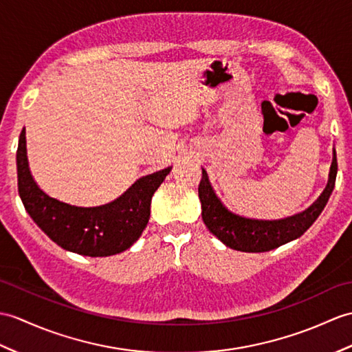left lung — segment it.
<instances>
[{
    "mask_svg": "<svg viewBox=\"0 0 352 352\" xmlns=\"http://www.w3.org/2000/svg\"><path fill=\"white\" fill-rule=\"evenodd\" d=\"M338 174L336 151H333L329 183L322 195L303 213L280 220L248 219L228 210L210 184L207 170L202 169V178L198 187L202 220L206 226L228 248L240 252H268L282 244L303 235L322 213L334 189Z\"/></svg>",
    "mask_w": 352,
    "mask_h": 352,
    "instance_id": "left-lung-1",
    "label": "left lung"
}]
</instances>
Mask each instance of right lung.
<instances>
[{"instance_id":"obj_1","label":"right lung","mask_w":352,"mask_h":352,"mask_svg":"<svg viewBox=\"0 0 352 352\" xmlns=\"http://www.w3.org/2000/svg\"><path fill=\"white\" fill-rule=\"evenodd\" d=\"M18 190L31 219L65 250L85 256L124 252L141 236L150 219L151 198L170 168L139 178L120 198L100 207H76L45 193L31 175L25 130L16 153Z\"/></svg>"}]
</instances>
